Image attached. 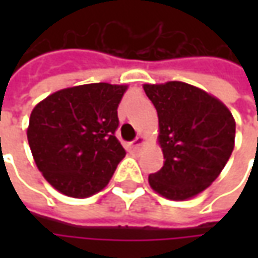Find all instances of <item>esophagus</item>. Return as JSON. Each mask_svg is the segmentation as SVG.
I'll use <instances>...</instances> for the list:
<instances>
[{"mask_svg": "<svg viewBox=\"0 0 258 258\" xmlns=\"http://www.w3.org/2000/svg\"><path fill=\"white\" fill-rule=\"evenodd\" d=\"M144 136H138L136 139H134V142H132V148H134V149H139V148L142 146V144H144Z\"/></svg>", "mask_w": 258, "mask_h": 258, "instance_id": "34e87169", "label": "esophagus"}]
</instances>
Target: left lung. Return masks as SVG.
<instances>
[{
    "mask_svg": "<svg viewBox=\"0 0 258 258\" xmlns=\"http://www.w3.org/2000/svg\"><path fill=\"white\" fill-rule=\"evenodd\" d=\"M159 119L164 166L149 183L168 200L203 192L230 159L235 139L233 114L218 99L182 82L145 85Z\"/></svg>",
    "mask_w": 258,
    "mask_h": 258,
    "instance_id": "8db88e82",
    "label": "left lung"
}]
</instances>
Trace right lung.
<instances>
[{
    "label": "right lung",
    "instance_id": "right-lung-1",
    "mask_svg": "<svg viewBox=\"0 0 258 258\" xmlns=\"http://www.w3.org/2000/svg\"><path fill=\"white\" fill-rule=\"evenodd\" d=\"M126 86L58 90L35 106L27 131L35 165L57 191L86 198L103 189L126 151L114 136Z\"/></svg>",
    "mask_w": 258,
    "mask_h": 258
}]
</instances>
